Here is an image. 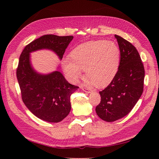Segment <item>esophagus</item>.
Here are the masks:
<instances>
[{
	"instance_id": "esophagus-1",
	"label": "esophagus",
	"mask_w": 159,
	"mask_h": 159,
	"mask_svg": "<svg viewBox=\"0 0 159 159\" xmlns=\"http://www.w3.org/2000/svg\"><path fill=\"white\" fill-rule=\"evenodd\" d=\"M81 89H82L85 92H86V93H91V89H88V88H85V87H82L81 88Z\"/></svg>"
}]
</instances>
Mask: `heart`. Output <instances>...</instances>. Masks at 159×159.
Instances as JSON below:
<instances>
[{"instance_id":"obj_1","label":"heart","mask_w":159,"mask_h":159,"mask_svg":"<svg viewBox=\"0 0 159 159\" xmlns=\"http://www.w3.org/2000/svg\"><path fill=\"white\" fill-rule=\"evenodd\" d=\"M121 52L113 41L95 40L84 43L71 51L70 58L66 57L62 66L66 78L75 84L82 76H88L86 83L98 88L109 85L118 71Z\"/></svg>"}]
</instances>
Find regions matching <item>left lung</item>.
<instances>
[{
    "instance_id": "1",
    "label": "left lung",
    "mask_w": 159,
    "mask_h": 159,
    "mask_svg": "<svg viewBox=\"0 0 159 159\" xmlns=\"http://www.w3.org/2000/svg\"><path fill=\"white\" fill-rule=\"evenodd\" d=\"M121 52L116 76L99 91L100 103L95 108L103 121H115L127 115L143 93L145 69L136 48L122 37L115 35Z\"/></svg>"
}]
</instances>
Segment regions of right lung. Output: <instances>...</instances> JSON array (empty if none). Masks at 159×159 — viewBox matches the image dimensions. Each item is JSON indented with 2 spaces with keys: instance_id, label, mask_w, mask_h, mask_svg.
<instances>
[{
  "instance_id": "1",
  "label": "right lung",
  "mask_w": 159,
  "mask_h": 159,
  "mask_svg": "<svg viewBox=\"0 0 159 159\" xmlns=\"http://www.w3.org/2000/svg\"><path fill=\"white\" fill-rule=\"evenodd\" d=\"M73 36L44 35L28 44L19 59L16 77L22 99L36 117L50 123H58L71 110L70 96L79 87L70 84L58 70L41 74L32 68L30 54L47 49L56 53L60 60Z\"/></svg>"
}]
</instances>
